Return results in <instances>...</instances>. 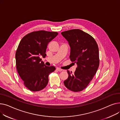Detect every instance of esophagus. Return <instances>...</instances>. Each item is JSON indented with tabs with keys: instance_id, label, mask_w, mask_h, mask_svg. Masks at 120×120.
Masks as SVG:
<instances>
[{
	"instance_id": "esophagus-1",
	"label": "esophagus",
	"mask_w": 120,
	"mask_h": 120,
	"mask_svg": "<svg viewBox=\"0 0 120 120\" xmlns=\"http://www.w3.org/2000/svg\"><path fill=\"white\" fill-rule=\"evenodd\" d=\"M56 70L59 71H63V70H62V69H61V68H56Z\"/></svg>"
}]
</instances>
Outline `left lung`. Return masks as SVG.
<instances>
[{
  "label": "left lung",
  "mask_w": 120,
  "mask_h": 120,
  "mask_svg": "<svg viewBox=\"0 0 120 120\" xmlns=\"http://www.w3.org/2000/svg\"><path fill=\"white\" fill-rule=\"evenodd\" d=\"M61 34L70 46L71 61L77 65L73 74L67 71L68 76L64 84L71 91H82L92 80L99 66L97 42L92 36L79 29L65 31Z\"/></svg>",
  "instance_id": "obj_1"
}]
</instances>
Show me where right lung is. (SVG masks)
I'll list each match as a JSON object with an SVG mask.
<instances>
[{
    "label": "right lung",
    "mask_w": 120,
    "mask_h": 120,
    "mask_svg": "<svg viewBox=\"0 0 120 120\" xmlns=\"http://www.w3.org/2000/svg\"><path fill=\"white\" fill-rule=\"evenodd\" d=\"M58 34L35 31L24 36L19 44L15 53L16 69L24 85L30 91L44 89L48 83L49 75L55 70L54 66H45L40 56H46L48 43Z\"/></svg>",
    "instance_id": "add662e5"
}]
</instances>
